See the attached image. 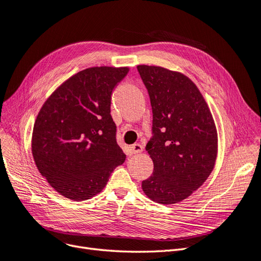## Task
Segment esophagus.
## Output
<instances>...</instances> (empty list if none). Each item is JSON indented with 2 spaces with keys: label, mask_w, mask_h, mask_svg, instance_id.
I'll use <instances>...</instances> for the list:
<instances>
[{
  "label": "esophagus",
  "mask_w": 261,
  "mask_h": 261,
  "mask_svg": "<svg viewBox=\"0 0 261 261\" xmlns=\"http://www.w3.org/2000/svg\"><path fill=\"white\" fill-rule=\"evenodd\" d=\"M142 149H143L142 146L139 145V143H135V145H133L128 148V152H129V154H136V153H140Z\"/></svg>",
  "instance_id": "esophagus-1"
}]
</instances>
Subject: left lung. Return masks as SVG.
<instances>
[{
  "label": "left lung",
  "instance_id": "obj_1",
  "mask_svg": "<svg viewBox=\"0 0 261 261\" xmlns=\"http://www.w3.org/2000/svg\"><path fill=\"white\" fill-rule=\"evenodd\" d=\"M152 107V137L146 150L153 174L141 184L156 203L175 204L199 189L217 158V130L199 88L186 75L137 66Z\"/></svg>",
  "mask_w": 261,
  "mask_h": 261
}]
</instances>
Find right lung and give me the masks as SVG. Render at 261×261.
<instances>
[{
    "instance_id": "right-lung-1",
    "label": "right lung",
    "mask_w": 261,
    "mask_h": 261,
    "mask_svg": "<svg viewBox=\"0 0 261 261\" xmlns=\"http://www.w3.org/2000/svg\"><path fill=\"white\" fill-rule=\"evenodd\" d=\"M128 68L94 67L71 76L35 120L32 154L41 175L70 200L99 193L125 155L116 143L111 96Z\"/></svg>"
}]
</instances>
